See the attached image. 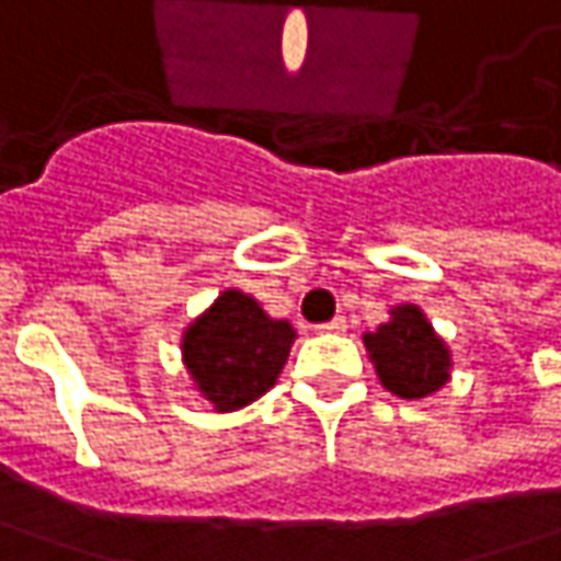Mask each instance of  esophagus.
<instances>
[{"label": "esophagus", "instance_id": "obj_1", "mask_svg": "<svg viewBox=\"0 0 561 561\" xmlns=\"http://www.w3.org/2000/svg\"><path fill=\"white\" fill-rule=\"evenodd\" d=\"M318 330H321V333H342V330H345V318L336 314L333 321H327V324H321Z\"/></svg>", "mask_w": 561, "mask_h": 561}]
</instances>
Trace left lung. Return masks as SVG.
Wrapping results in <instances>:
<instances>
[{"instance_id":"obj_1","label":"left lung","mask_w":561,"mask_h":561,"mask_svg":"<svg viewBox=\"0 0 561 561\" xmlns=\"http://www.w3.org/2000/svg\"><path fill=\"white\" fill-rule=\"evenodd\" d=\"M364 345L377 367L379 382L398 398H426L450 379V352L416 306H394L392 318Z\"/></svg>"}]
</instances>
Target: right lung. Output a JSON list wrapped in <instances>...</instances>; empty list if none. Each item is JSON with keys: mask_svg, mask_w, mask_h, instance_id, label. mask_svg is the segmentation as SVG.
<instances>
[{"mask_svg": "<svg viewBox=\"0 0 561 561\" xmlns=\"http://www.w3.org/2000/svg\"><path fill=\"white\" fill-rule=\"evenodd\" d=\"M296 330L274 321L253 296L225 289L182 336V360L197 392L219 413L253 404L272 389Z\"/></svg>", "mask_w": 561, "mask_h": 561, "instance_id": "obj_1", "label": "right lung"}]
</instances>
